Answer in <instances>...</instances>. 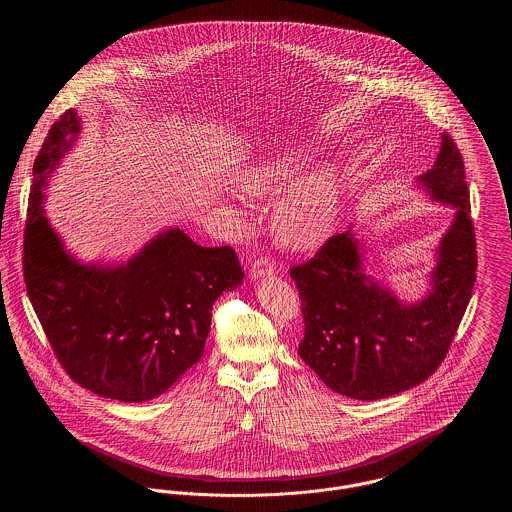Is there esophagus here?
<instances>
[{"label":"esophagus","mask_w":512,"mask_h":512,"mask_svg":"<svg viewBox=\"0 0 512 512\" xmlns=\"http://www.w3.org/2000/svg\"><path fill=\"white\" fill-rule=\"evenodd\" d=\"M274 272V268L270 265V261H268L267 257H257L255 261H253V265H251V278L255 280V278H265V276H270Z\"/></svg>","instance_id":"34e87169"}]
</instances>
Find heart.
Wrapping results in <instances>:
<instances>
[{
    "label": "heart",
    "instance_id": "obj_1",
    "mask_svg": "<svg viewBox=\"0 0 512 512\" xmlns=\"http://www.w3.org/2000/svg\"><path fill=\"white\" fill-rule=\"evenodd\" d=\"M297 169L299 161L290 151L272 153L242 171L238 186L251 197H270L290 184ZM336 215L338 194L334 174L328 169L303 172L276 207V236L292 249H315L330 236Z\"/></svg>",
    "mask_w": 512,
    "mask_h": 512
}]
</instances>
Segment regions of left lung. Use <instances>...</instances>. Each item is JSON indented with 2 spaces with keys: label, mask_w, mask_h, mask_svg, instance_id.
Listing matches in <instances>:
<instances>
[{
  "label": "left lung",
  "mask_w": 512,
  "mask_h": 512,
  "mask_svg": "<svg viewBox=\"0 0 512 512\" xmlns=\"http://www.w3.org/2000/svg\"><path fill=\"white\" fill-rule=\"evenodd\" d=\"M418 180L434 199L455 207L428 297L405 305L374 284L363 272L351 230L290 268L305 320L297 353L330 390L351 399L390 397L430 378L447 357L472 297L478 257L470 194L463 155L447 132L434 167Z\"/></svg>",
  "instance_id": "obj_1"
}]
</instances>
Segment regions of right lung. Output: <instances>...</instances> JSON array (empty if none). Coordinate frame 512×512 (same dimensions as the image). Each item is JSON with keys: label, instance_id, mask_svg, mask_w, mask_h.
<instances>
[{"label": "right lung", "instance_id": "obj_1", "mask_svg": "<svg viewBox=\"0 0 512 512\" xmlns=\"http://www.w3.org/2000/svg\"><path fill=\"white\" fill-rule=\"evenodd\" d=\"M73 109L53 122L34 161L23 270L26 292L57 361L96 395L142 403L201 359L220 293L244 280L230 245L203 247L174 228L121 267L80 265L42 215V186L73 146Z\"/></svg>", "mask_w": 512, "mask_h": 512}]
</instances>
